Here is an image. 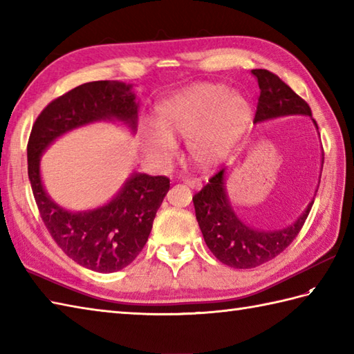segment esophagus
<instances>
[{
    "instance_id": "34e87169",
    "label": "esophagus",
    "mask_w": 354,
    "mask_h": 354,
    "mask_svg": "<svg viewBox=\"0 0 354 354\" xmlns=\"http://www.w3.org/2000/svg\"><path fill=\"white\" fill-rule=\"evenodd\" d=\"M185 184L190 187V189H193V190H199L201 187H202V183L199 181V179H196V178H187L185 179Z\"/></svg>"
}]
</instances>
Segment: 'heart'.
<instances>
[{
	"mask_svg": "<svg viewBox=\"0 0 354 354\" xmlns=\"http://www.w3.org/2000/svg\"><path fill=\"white\" fill-rule=\"evenodd\" d=\"M252 118L243 94L222 84H194L156 104L155 127H142V149L149 158L167 162L175 142L187 140L192 161L202 169L221 164L242 138Z\"/></svg>",
	"mask_w": 354,
	"mask_h": 354,
	"instance_id": "b5f03b06",
	"label": "heart"
}]
</instances>
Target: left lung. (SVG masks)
Listing matches in <instances>:
<instances>
[{"instance_id":"1","label":"left lung","mask_w":354,"mask_h":354,"mask_svg":"<svg viewBox=\"0 0 354 354\" xmlns=\"http://www.w3.org/2000/svg\"><path fill=\"white\" fill-rule=\"evenodd\" d=\"M251 73L260 88L254 123L289 115L312 118L309 104L274 73L268 70H252ZM312 122L318 129L317 122L313 118ZM313 199L298 219L288 227L278 230L255 228L240 219L232 208L225 185V169H222L209 179L204 189L194 194L193 204L202 236L214 257L231 268L251 269L272 260L293 242L310 213Z\"/></svg>"}]
</instances>
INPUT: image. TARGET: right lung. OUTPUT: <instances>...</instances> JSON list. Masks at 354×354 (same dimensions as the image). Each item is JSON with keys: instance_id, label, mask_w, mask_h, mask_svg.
Here are the masks:
<instances>
[{"instance_id": "1", "label": "right lung", "mask_w": 354, "mask_h": 354, "mask_svg": "<svg viewBox=\"0 0 354 354\" xmlns=\"http://www.w3.org/2000/svg\"><path fill=\"white\" fill-rule=\"evenodd\" d=\"M138 108L132 85L88 82L53 100L36 118L28 138V179L45 227L70 259L95 272H117L137 259L170 189L169 178L133 171L106 204L71 212L45 190L41 156L59 137L97 122L120 123L135 133Z\"/></svg>"}]
</instances>
